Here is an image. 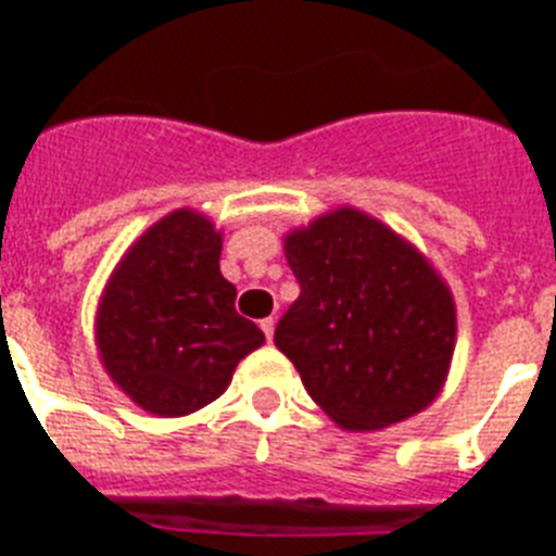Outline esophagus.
Instances as JSON below:
<instances>
[{
	"mask_svg": "<svg viewBox=\"0 0 556 556\" xmlns=\"http://www.w3.org/2000/svg\"><path fill=\"white\" fill-rule=\"evenodd\" d=\"M262 331H264V337L273 339V333H275V317H267V320H262Z\"/></svg>",
	"mask_w": 556,
	"mask_h": 556,
	"instance_id": "obj_1",
	"label": "esophagus"
}]
</instances>
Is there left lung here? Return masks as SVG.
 I'll return each instance as SVG.
<instances>
[{
  "mask_svg": "<svg viewBox=\"0 0 556 556\" xmlns=\"http://www.w3.org/2000/svg\"><path fill=\"white\" fill-rule=\"evenodd\" d=\"M301 283L275 345L314 404L348 431H376L440 395L456 342V306L437 269L362 211L337 208L283 239Z\"/></svg>",
  "mask_w": 556,
  "mask_h": 556,
  "instance_id": "left-lung-1",
  "label": "left lung"
}]
</instances>
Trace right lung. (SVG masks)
I'll return each mask as SVG.
<instances>
[{
    "instance_id": "1",
    "label": "right lung",
    "mask_w": 556,
    "mask_h": 556,
    "mask_svg": "<svg viewBox=\"0 0 556 556\" xmlns=\"http://www.w3.org/2000/svg\"><path fill=\"white\" fill-rule=\"evenodd\" d=\"M223 233L178 208L147 228L97 308V348L113 384L159 417L203 409L228 390L236 365L264 345L236 312V287L219 273Z\"/></svg>"
}]
</instances>
